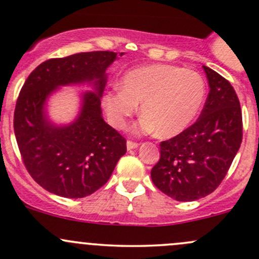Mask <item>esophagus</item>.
<instances>
[{"label": "esophagus", "instance_id": "1", "mask_svg": "<svg viewBox=\"0 0 259 259\" xmlns=\"http://www.w3.org/2000/svg\"><path fill=\"white\" fill-rule=\"evenodd\" d=\"M139 146L138 143H135V141H132V140H127L126 143V147L127 150H133V149H136V147Z\"/></svg>", "mask_w": 259, "mask_h": 259}]
</instances>
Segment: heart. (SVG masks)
<instances>
[{
  "instance_id": "b5f03b06",
  "label": "heart",
  "mask_w": 259,
  "mask_h": 259,
  "mask_svg": "<svg viewBox=\"0 0 259 259\" xmlns=\"http://www.w3.org/2000/svg\"><path fill=\"white\" fill-rule=\"evenodd\" d=\"M205 81L197 71L153 64L127 71L116 87L104 96L103 104L110 123L118 129L141 103L143 118L136 124L139 134L157 130L158 135H178L186 130L205 99Z\"/></svg>"
}]
</instances>
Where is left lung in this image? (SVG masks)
Here are the masks:
<instances>
[{
    "instance_id": "1",
    "label": "left lung",
    "mask_w": 259,
    "mask_h": 259,
    "mask_svg": "<svg viewBox=\"0 0 259 259\" xmlns=\"http://www.w3.org/2000/svg\"><path fill=\"white\" fill-rule=\"evenodd\" d=\"M210 87L194 124L160 144L161 157L151 180L166 195L180 201L206 197L220 186L242 143V112L234 87L203 66Z\"/></svg>"
}]
</instances>
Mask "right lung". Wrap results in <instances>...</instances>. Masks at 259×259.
Wrapping results in <instances>:
<instances>
[{
  "label": "right lung",
  "mask_w": 259,
  "mask_h": 259,
  "mask_svg": "<svg viewBox=\"0 0 259 259\" xmlns=\"http://www.w3.org/2000/svg\"><path fill=\"white\" fill-rule=\"evenodd\" d=\"M123 53L120 54V56ZM113 51H90L41 62L24 82L14 109V135L22 160L39 186L64 198H83L107 183L126 140L102 118L101 97ZM92 81L79 118L67 127L47 121L44 104L55 88Z\"/></svg>",
  "instance_id": "1"
}]
</instances>
